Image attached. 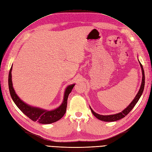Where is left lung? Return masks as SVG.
<instances>
[{
    "mask_svg": "<svg viewBox=\"0 0 152 152\" xmlns=\"http://www.w3.org/2000/svg\"><path fill=\"white\" fill-rule=\"evenodd\" d=\"M138 61L140 63V65L141 69H142V83H141V86H140V88L139 89V91L137 93V95H136L135 97L134 98V99L132 101V102L129 104V106H127L126 108H125L123 110V111H122L121 112H120V113H117V114H111V115H101V114H99L94 112L93 110L92 109V108L90 107V109L91 110L92 114L94 115V116L96 117L99 120H101V121H103L113 122V121H118V120H119V119L123 118L124 117H125V116H126V115L131 111H132L133 108L136 105V104H137L138 102V101H139V99H140L141 96L142 95V93L143 92L144 87H145V72H144V70H143L142 65L141 64V63L140 62L139 60H138Z\"/></svg>",
    "mask_w": 152,
    "mask_h": 152,
    "instance_id": "8db88e82",
    "label": "left lung"
}]
</instances>
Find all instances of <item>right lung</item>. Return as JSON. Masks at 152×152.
Here are the masks:
<instances>
[{
	"label": "right lung",
	"mask_w": 152,
	"mask_h": 152,
	"mask_svg": "<svg viewBox=\"0 0 152 152\" xmlns=\"http://www.w3.org/2000/svg\"><path fill=\"white\" fill-rule=\"evenodd\" d=\"M12 65L10 68L9 74V88L10 96H11L14 102L15 105L26 116H27L29 119L33 120V121H37L41 124H50L58 121L65 114L66 106H67V99L69 96V94L74 88L75 83L68 86L64 92V100L61 105L53 110L49 111V110L43 109L37 107L31 106L29 104L25 103L20 99L19 96L15 93L13 84L12 82Z\"/></svg>",
	"instance_id": "obj_1"
}]
</instances>
